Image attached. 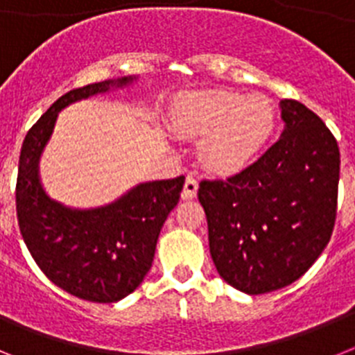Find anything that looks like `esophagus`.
I'll return each instance as SVG.
<instances>
[{
    "instance_id": "1",
    "label": "esophagus",
    "mask_w": 355,
    "mask_h": 355,
    "mask_svg": "<svg viewBox=\"0 0 355 355\" xmlns=\"http://www.w3.org/2000/svg\"><path fill=\"white\" fill-rule=\"evenodd\" d=\"M197 190H199V183L193 175H188L187 180H184V187H183V192H181V197L184 200H190L197 196Z\"/></svg>"
}]
</instances>
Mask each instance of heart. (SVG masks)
<instances>
[{
	"instance_id": "b5f03b06",
	"label": "heart",
	"mask_w": 355,
	"mask_h": 355,
	"mask_svg": "<svg viewBox=\"0 0 355 355\" xmlns=\"http://www.w3.org/2000/svg\"><path fill=\"white\" fill-rule=\"evenodd\" d=\"M171 126L200 140L199 159L209 172L231 175L249 167L275 128V110L263 96L205 90L184 96L171 112Z\"/></svg>"
}]
</instances>
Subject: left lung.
<instances>
[{
  "label": "left lung",
  "instance_id": "obj_1",
  "mask_svg": "<svg viewBox=\"0 0 355 355\" xmlns=\"http://www.w3.org/2000/svg\"><path fill=\"white\" fill-rule=\"evenodd\" d=\"M279 106L281 139L227 180L200 181L197 193L216 272L249 295L302 277L327 247L336 220V139L302 103L283 99Z\"/></svg>",
  "mask_w": 355,
  "mask_h": 355
}]
</instances>
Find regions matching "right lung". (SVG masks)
<instances>
[{
	"mask_svg": "<svg viewBox=\"0 0 355 355\" xmlns=\"http://www.w3.org/2000/svg\"><path fill=\"white\" fill-rule=\"evenodd\" d=\"M135 80L99 81L62 96L28 131L19 156L15 206L24 243L51 283L90 302H117L140 286L159 231L180 200L184 175L140 183L110 205L78 209L46 193L39 162L60 110Z\"/></svg>",
	"mask_w": 355,
	"mask_h": 355,
	"instance_id": "1",
	"label": "right lung"
}]
</instances>
